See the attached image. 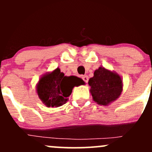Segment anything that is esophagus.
<instances>
[{
	"label": "esophagus",
	"mask_w": 152,
	"mask_h": 152,
	"mask_svg": "<svg viewBox=\"0 0 152 152\" xmlns=\"http://www.w3.org/2000/svg\"><path fill=\"white\" fill-rule=\"evenodd\" d=\"M82 78H83V81L86 82V83H88V76H86V75H85V76H82Z\"/></svg>",
	"instance_id": "esophagus-1"
}]
</instances>
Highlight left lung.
<instances>
[{
	"instance_id": "left-lung-1",
	"label": "left lung",
	"mask_w": 152,
	"mask_h": 152,
	"mask_svg": "<svg viewBox=\"0 0 152 152\" xmlns=\"http://www.w3.org/2000/svg\"><path fill=\"white\" fill-rule=\"evenodd\" d=\"M93 100L102 106H108L121 96L123 80L117 73L100 66L94 71V76L88 80Z\"/></svg>"
}]
</instances>
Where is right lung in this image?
Segmentation results:
<instances>
[{"label": "right lung", "mask_w": 152, "mask_h": 152, "mask_svg": "<svg viewBox=\"0 0 152 152\" xmlns=\"http://www.w3.org/2000/svg\"><path fill=\"white\" fill-rule=\"evenodd\" d=\"M85 84L75 76H64L59 68L42 75L36 84L38 98L47 107H58L66 104L74 86Z\"/></svg>", "instance_id": "add662e5"}]
</instances>
